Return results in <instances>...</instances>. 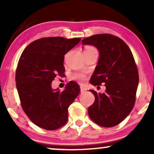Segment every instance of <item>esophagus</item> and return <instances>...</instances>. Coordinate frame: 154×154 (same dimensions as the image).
I'll return each mask as SVG.
<instances>
[{
	"label": "esophagus",
	"mask_w": 154,
	"mask_h": 154,
	"mask_svg": "<svg viewBox=\"0 0 154 154\" xmlns=\"http://www.w3.org/2000/svg\"><path fill=\"white\" fill-rule=\"evenodd\" d=\"M87 91V89H86L85 88L83 87V86H80V91L81 93H84V92H85Z\"/></svg>",
	"instance_id": "esophagus-1"
}]
</instances>
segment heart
<instances>
[{"label": "heart", "instance_id": "b5f03b06", "mask_svg": "<svg viewBox=\"0 0 154 154\" xmlns=\"http://www.w3.org/2000/svg\"><path fill=\"white\" fill-rule=\"evenodd\" d=\"M88 50H95L93 47L91 46H87L85 48V51H88ZM73 79H75V80L79 81V82H82V81L85 80V76L83 75L82 73H76L73 75Z\"/></svg>", "mask_w": 154, "mask_h": 154}]
</instances>
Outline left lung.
<instances>
[{"label": "left lung", "mask_w": 154, "mask_h": 154, "mask_svg": "<svg viewBox=\"0 0 154 154\" xmlns=\"http://www.w3.org/2000/svg\"><path fill=\"white\" fill-rule=\"evenodd\" d=\"M99 51L98 64L91 79L93 85L105 83L106 91L91 90L95 101L88 108L92 121L104 128L119 125L133 109L139 82L138 71L130 48L121 38L110 34H98L83 39Z\"/></svg>", "instance_id": "left-lung-1"}]
</instances>
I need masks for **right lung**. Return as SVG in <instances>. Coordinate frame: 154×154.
Masks as SVG:
<instances>
[{
	"mask_svg": "<svg viewBox=\"0 0 154 154\" xmlns=\"http://www.w3.org/2000/svg\"><path fill=\"white\" fill-rule=\"evenodd\" d=\"M80 38H43L27 45L21 55L16 72V85L21 105L35 125L54 130L68 120V108L80 92L70 81L64 91L53 89L56 75H64V55L79 43Z\"/></svg>",
	"mask_w": 154,
	"mask_h": 154,
	"instance_id": "add662e5",
	"label": "right lung"
}]
</instances>
